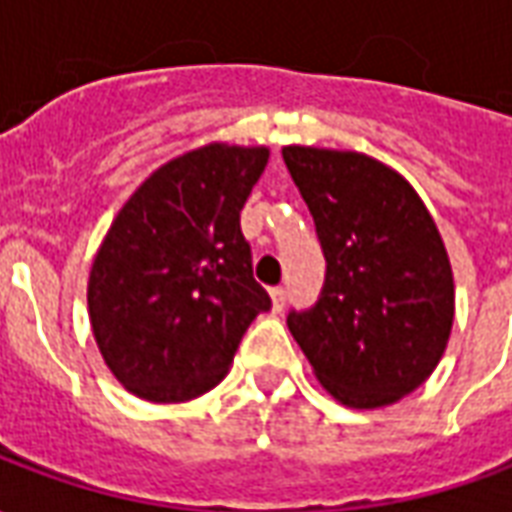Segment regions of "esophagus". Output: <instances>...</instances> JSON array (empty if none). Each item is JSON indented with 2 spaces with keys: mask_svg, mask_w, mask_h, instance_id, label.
Wrapping results in <instances>:
<instances>
[{
  "mask_svg": "<svg viewBox=\"0 0 512 512\" xmlns=\"http://www.w3.org/2000/svg\"><path fill=\"white\" fill-rule=\"evenodd\" d=\"M285 299H288L285 288H271V307H274V312H282V307H285Z\"/></svg>",
  "mask_w": 512,
  "mask_h": 512,
  "instance_id": "1",
  "label": "esophagus"
}]
</instances>
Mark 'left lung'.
Returning <instances> with one entry per match:
<instances>
[{
  "label": "left lung",
  "mask_w": 512,
  "mask_h": 512,
  "mask_svg": "<svg viewBox=\"0 0 512 512\" xmlns=\"http://www.w3.org/2000/svg\"><path fill=\"white\" fill-rule=\"evenodd\" d=\"M282 158L315 219L326 282L288 329L329 395L384 408L425 384L444 356L455 282L414 186L356 150L288 145Z\"/></svg>",
  "instance_id": "1"
}]
</instances>
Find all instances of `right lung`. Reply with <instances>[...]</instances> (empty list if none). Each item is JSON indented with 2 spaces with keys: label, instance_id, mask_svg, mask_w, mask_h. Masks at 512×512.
I'll use <instances>...</instances> for the list:
<instances>
[{
  "label": "right lung",
  "instance_id": "obj_1",
  "mask_svg": "<svg viewBox=\"0 0 512 512\" xmlns=\"http://www.w3.org/2000/svg\"><path fill=\"white\" fill-rule=\"evenodd\" d=\"M268 147H194L150 175L95 252L87 310L112 376L150 403H183L227 376L268 293L252 277L241 208Z\"/></svg>",
  "mask_w": 512,
  "mask_h": 512
}]
</instances>
